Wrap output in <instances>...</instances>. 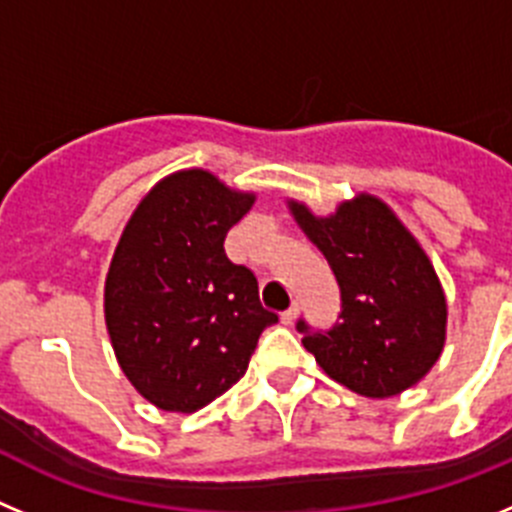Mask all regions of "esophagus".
<instances>
[{
	"mask_svg": "<svg viewBox=\"0 0 512 512\" xmlns=\"http://www.w3.org/2000/svg\"><path fill=\"white\" fill-rule=\"evenodd\" d=\"M296 319H298V303H290V308H285V311L280 313V321L290 326Z\"/></svg>",
	"mask_w": 512,
	"mask_h": 512,
	"instance_id": "34e87169",
	"label": "esophagus"
}]
</instances>
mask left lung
Returning <instances> with one entry per match:
<instances>
[{"label":"left lung","mask_w":512,"mask_h":512,"mask_svg":"<svg viewBox=\"0 0 512 512\" xmlns=\"http://www.w3.org/2000/svg\"><path fill=\"white\" fill-rule=\"evenodd\" d=\"M298 227L324 252L342 290L331 329H296L331 380L367 398H390L436 365L446 339V298L413 234L375 196L359 193L336 214L288 201Z\"/></svg>","instance_id":"8db88e82"}]
</instances>
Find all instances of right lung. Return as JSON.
Returning <instances> with one entry per match:
<instances>
[{"label":"right lung","instance_id":"right-lung-1","mask_svg":"<svg viewBox=\"0 0 512 512\" xmlns=\"http://www.w3.org/2000/svg\"><path fill=\"white\" fill-rule=\"evenodd\" d=\"M255 204L209 170H178L147 193L124 227L104 285L114 354L137 393L193 413L247 372L262 331L257 278L224 252Z\"/></svg>","mask_w":512,"mask_h":512}]
</instances>
